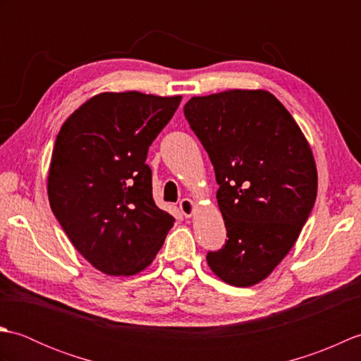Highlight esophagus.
<instances>
[{"instance_id":"esophagus-1","label":"esophagus","mask_w":361,"mask_h":361,"mask_svg":"<svg viewBox=\"0 0 361 361\" xmlns=\"http://www.w3.org/2000/svg\"><path fill=\"white\" fill-rule=\"evenodd\" d=\"M180 209L185 217H192L197 211V204L195 202L190 200V198H183L180 202Z\"/></svg>"}]
</instances>
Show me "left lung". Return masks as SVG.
Wrapping results in <instances>:
<instances>
[{
  "instance_id": "obj_1",
  "label": "left lung",
  "mask_w": 361,
  "mask_h": 361,
  "mask_svg": "<svg viewBox=\"0 0 361 361\" xmlns=\"http://www.w3.org/2000/svg\"><path fill=\"white\" fill-rule=\"evenodd\" d=\"M185 116L208 152L228 240L206 256L219 279L251 287L288 255L315 204V158L293 116L265 90L194 96Z\"/></svg>"
}]
</instances>
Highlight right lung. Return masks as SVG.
Returning a JSON list of instances; mask_svg holds the SVG:
<instances>
[{
    "label": "right lung",
    "mask_w": 361,
    "mask_h": 361,
    "mask_svg": "<svg viewBox=\"0 0 361 361\" xmlns=\"http://www.w3.org/2000/svg\"><path fill=\"white\" fill-rule=\"evenodd\" d=\"M181 96L101 93L57 135L48 173L49 204L71 243L99 271L133 276L163 247L175 219L152 197L145 164L153 140Z\"/></svg>",
    "instance_id": "obj_1"
}]
</instances>
